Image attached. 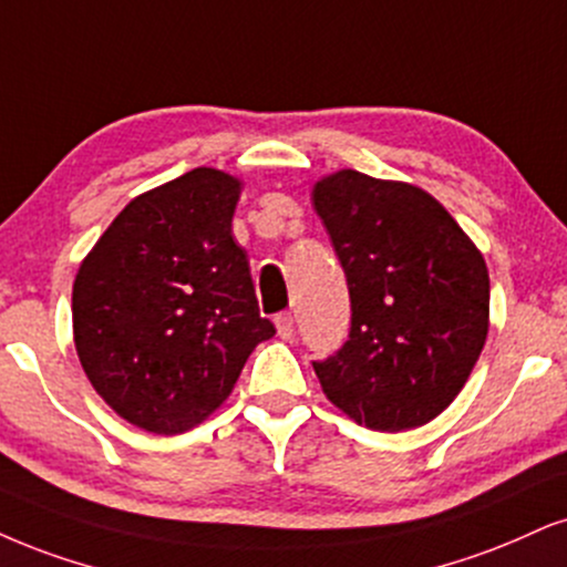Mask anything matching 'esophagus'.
Masks as SVG:
<instances>
[{
  "instance_id": "esophagus-1",
  "label": "esophagus",
  "mask_w": 567,
  "mask_h": 567,
  "mask_svg": "<svg viewBox=\"0 0 567 567\" xmlns=\"http://www.w3.org/2000/svg\"><path fill=\"white\" fill-rule=\"evenodd\" d=\"M276 331L281 339H291V333H295V316H291V312H278Z\"/></svg>"
}]
</instances>
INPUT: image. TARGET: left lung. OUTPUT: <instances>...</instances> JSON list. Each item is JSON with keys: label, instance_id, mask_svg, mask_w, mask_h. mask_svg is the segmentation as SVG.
I'll list each match as a JSON object with an SVG mask.
<instances>
[{"label": "left lung", "instance_id": "8db88e82", "mask_svg": "<svg viewBox=\"0 0 567 567\" xmlns=\"http://www.w3.org/2000/svg\"><path fill=\"white\" fill-rule=\"evenodd\" d=\"M312 205L344 268L352 326L316 360L326 396L375 431L433 421L465 386L488 333V270L423 188L339 171Z\"/></svg>", "mask_w": 567, "mask_h": 567}]
</instances>
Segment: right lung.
Listing matches in <instances>:
<instances>
[{
	"label": "right lung",
	"instance_id": "1",
	"mask_svg": "<svg viewBox=\"0 0 567 567\" xmlns=\"http://www.w3.org/2000/svg\"><path fill=\"white\" fill-rule=\"evenodd\" d=\"M239 192L228 173L194 167L131 199L81 262L75 352L96 394L138 429H194L276 333L230 234Z\"/></svg>",
	"mask_w": 567,
	"mask_h": 567
}]
</instances>
